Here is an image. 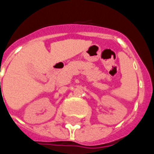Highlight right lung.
<instances>
[{"instance_id": "1", "label": "right lung", "mask_w": 154, "mask_h": 154, "mask_svg": "<svg viewBox=\"0 0 154 154\" xmlns=\"http://www.w3.org/2000/svg\"><path fill=\"white\" fill-rule=\"evenodd\" d=\"M0 84H1V83H0Z\"/></svg>"}]
</instances>
